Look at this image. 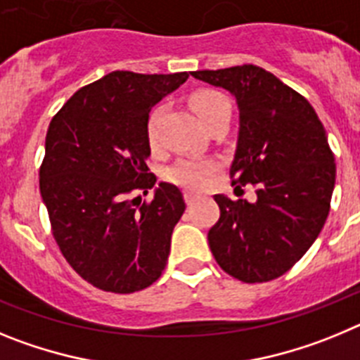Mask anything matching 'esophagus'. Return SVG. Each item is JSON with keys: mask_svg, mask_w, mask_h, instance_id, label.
<instances>
[{"mask_svg": "<svg viewBox=\"0 0 360 360\" xmlns=\"http://www.w3.org/2000/svg\"><path fill=\"white\" fill-rule=\"evenodd\" d=\"M184 198H186L187 205H193V203H195L196 200H198V195H195V193H191V191H186V193H184Z\"/></svg>", "mask_w": 360, "mask_h": 360, "instance_id": "obj_1", "label": "esophagus"}]
</instances>
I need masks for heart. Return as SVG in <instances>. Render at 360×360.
<instances>
[{"instance_id": "heart-1", "label": "heart", "mask_w": 360, "mask_h": 360, "mask_svg": "<svg viewBox=\"0 0 360 360\" xmlns=\"http://www.w3.org/2000/svg\"><path fill=\"white\" fill-rule=\"evenodd\" d=\"M191 106L196 111L205 126L219 117H231V104L224 94L216 90H198L191 95ZM158 117L160 110H155L149 117L148 122V142L153 151H157L160 146L158 139ZM216 171V164L211 160H198V158H182L167 171V178L176 186L187 187V189H203L211 180L212 173Z\"/></svg>"}]
</instances>
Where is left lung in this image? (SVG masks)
Here are the masks:
<instances>
[{
    "label": "left lung",
    "mask_w": 360,
    "mask_h": 360,
    "mask_svg": "<svg viewBox=\"0 0 360 360\" xmlns=\"http://www.w3.org/2000/svg\"><path fill=\"white\" fill-rule=\"evenodd\" d=\"M193 77L236 97L240 133L232 186L256 202L214 195L219 218L207 234L216 263L243 283L279 278L304 256L330 212L335 158L307 98L254 65L200 70Z\"/></svg>",
    "instance_id": "8db88e82"
}]
</instances>
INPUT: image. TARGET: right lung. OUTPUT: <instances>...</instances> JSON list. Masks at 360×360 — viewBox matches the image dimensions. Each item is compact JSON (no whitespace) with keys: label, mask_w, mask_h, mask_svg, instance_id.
Instances as JSON below:
<instances>
[{"label":"right lung","mask_w":360,"mask_h":360,"mask_svg":"<svg viewBox=\"0 0 360 360\" xmlns=\"http://www.w3.org/2000/svg\"><path fill=\"white\" fill-rule=\"evenodd\" d=\"M189 73L111 72L82 86L46 131L39 189L63 256L84 281L131 294L160 278L186 202L149 171V111Z\"/></svg>","instance_id":"right-lung-1"}]
</instances>
